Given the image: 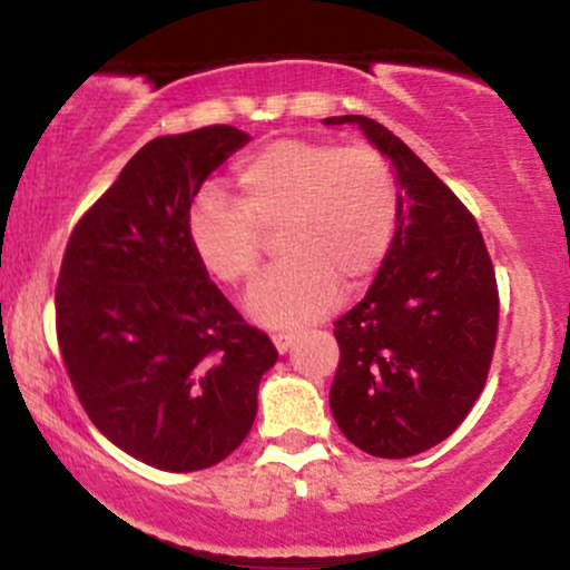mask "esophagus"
Wrapping results in <instances>:
<instances>
[{
	"mask_svg": "<svg viewBox=\"0 0 570 570\" xmlns=\"http://www.w3.org/2000/svg\"><path fill=\"white\" fill-rule=\"evenodd\" d=\"M294 340L297 337H294L292 332H281V335H273V345H276L278 353H286L294 345Z\"/></svg>",
	"mask_w": 570,
	"mask_h": 570,
	"instance_id": "esophagus-1",
	"label": "esophagus"
}]
</instances>
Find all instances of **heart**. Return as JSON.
I'll use <instances>...</instances> for the list:
<instances>
[{
  "instance_id": "heart-1",
  "label": "heart",
  "mask_w": 570,
  "mask_h": 570,
  "mask_svg": "<svg viewBox=\"0 0 570 570\" xmlns=\"http://www.w3.org/2000/svg\"><path fill=\"white\" fill-rule=\"evenodd\" d=\"M235 203L203 193L189 206L187 238L203 271L244 284L263 259V235H276L284 263L246 294L265 326H297L324 316L340 289L375 276L396 233V185L389 163L367 144L278 139L235 166Z\"/></svg>"
}]
</instances>
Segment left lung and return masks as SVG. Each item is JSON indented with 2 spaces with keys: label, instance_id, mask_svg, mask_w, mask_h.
Wrapping results in <instances>:
<instances>
[{
  "label": "left lung",
  "instance_id": "left-lung-1",
  "mask_svg": "<svg viewBox=\"0 0 570 570\" xmlns=\"http://www.w3.org/2000/svg\"><path fill=\"white\" fill-rule=\"evenodd\" d=\"M358 126L396 171V233L367 297L335 322L340 364L330 407L364 453L410 458L448 440L488 381L499 289L480 227L453 189L399 136Z\"/></svg>",
  "mask_w": 570,
  "mask_h": 570
}]
</instances>
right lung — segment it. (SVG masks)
<instances>
[{"label": "right lung", "mask_w": 570, "mask_h": 570, "mask_svg": "<svg viewBox=\"0 0 570 570\" xmlns=\"http://www.w3.org/2000/svg\"><path fill=\"white\" fill-rule=\"evenodd\" d=\"M252 136H158L77 222L56 286V332L94 426L147 466L198 472L246 440L278 351L208 281L187 214Z\"/></svg>", "instance_id": "add662e5"}]
</instances>
